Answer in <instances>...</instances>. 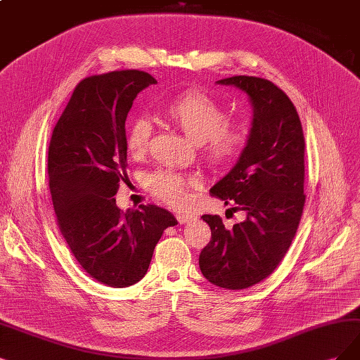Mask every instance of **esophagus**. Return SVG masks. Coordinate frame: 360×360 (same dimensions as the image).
I'll return each mask as SVG.
<instances>
[{
  "label": "esophagus",
  "instance_id": "esophagus-1",
  "mask_svg": "<svg viewBox=\"0 0 360 360\" xmlns=\"http://www.w3.org/2000/svg\"><path fill=\"white\" fill-rule=\"evenodd\" d=\"M176 219L179 224H187V222L195 219V217L190 215V214H179V215H176Z\"/></svg>",
  "mask_w": 360,
  "mask_h": 360
}]
</instances>
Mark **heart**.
<instances>
[{"instance_id": "heart-1", "label": "heart", "mask_w": 360, "mask_h": 360, "mask_svg": "<svg viewBox=\"0 0 360 360\" xmlns=\"http://www.w3.org/2000/svg\"><path fill=\"white\" fill-rule=\"evenodd\" d=\"M162 114L175 124L191 142L200 143L210 163L229 165L240 155L248 141L243 124H229L221 106L202 91L188 90L162 106ZM153 124L148 118L130 120L126 145L133 158L146 153ZM194 181L170 170H157L148 176L146 185L157 197L173 206H179L187 197V187Z\"/></svg>"}]
</instances>
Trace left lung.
<instances>
[{
	"mask_svg": "<svg viewBox=\"0 0 360 360\" xmlns=\"http://www.w3.org/2000/svg\"><path fill=\"white\" fill-rule=\"evenodd\" d=\"M217 83L245 93L252 122L236 165L210 193L236 202L246 218L225 229L218 215H203L212 238L198 265L210 283L245 289L269 277L294 240L305 202L304 133L294 103L269 79L236 75Z\"/></svg>",
	"mask_w": 360,
	"mask_h": 360,
	"instance_id": "8db88e82",
	"label": "left lung"
}]
</instances>
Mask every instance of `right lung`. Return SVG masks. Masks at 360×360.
I'll list each match as a JSON object with an SVG mask.
<instances>
[{
    "mask_svg": "<svg viewBox=\"0 0 360 360\" xmlns=\"http://www.w3.org/2000/svg\"><path fill=\"white\" fill-rule=\"evenodd\" d=\"M157 79L138 70L79 83L53 129L49 184L58 225L79 265L112 288L135 285L178 221L154 205L120 210L114 195L127 167L126 118L138 93Z\"/></svg>",
    "mask_w": 360,
    "mask_h": 360,
    "instance_id": "add662e5",
    "label": "right lung"
}]
</instances>
